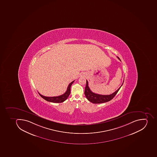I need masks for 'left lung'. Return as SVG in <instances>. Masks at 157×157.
Listing matches in <instances>:
<instances>
[{
  "label": "left lung",
  "mask_w": 157,
  "mask_h": 157,
  "mask_svg": "<svg viewBox=\"0 0 157 157\" xmlns=\"http://www.w3.org/2000/svg\"><path fill=\"white\" fill-rule=\"evenodd\" d=\"M118 58V59L121 61V59ZM123 82V83H124ZM123 83L121 84V86L119 87V89L117 90L115 92H113L112 94L110 95H101L96 94V93H93L88 86V82L87 80H86V87H85V91H84V94L86 95V97L88 100V101L92 102V103L94 104H100L103 103L105 102H108L112 99L113 97H115L117 93L119 91L120 88L122 86Z\"/></svg>",
  "instance_id": "obj_1"
}]
</instances>
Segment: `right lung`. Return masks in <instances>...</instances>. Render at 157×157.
Returning a JSON list of instances; mask_svg holds the SVG:
<instances>
[{
    "label": "right lung",
    "instance_id": "obj_1",
    "mask_svg": "<svg viewBox=\"0 0 157 157\" xmlns=\"http://www.w3.org/2000/svg\"><path fill=\"white\" fill-rule=\"evenodd\" d=\"M75 81H73L71 82L68 86V88L67 89V91L64 94L58 96H55V97H46L40 94L39 92V94L42 98L48 102H53V103H62L65 101L68 98L70 94L71 93V85L74 83Z\"/></svg>",
    "mask_w": 157,
    "mask_h": 157
}]
</instances>
